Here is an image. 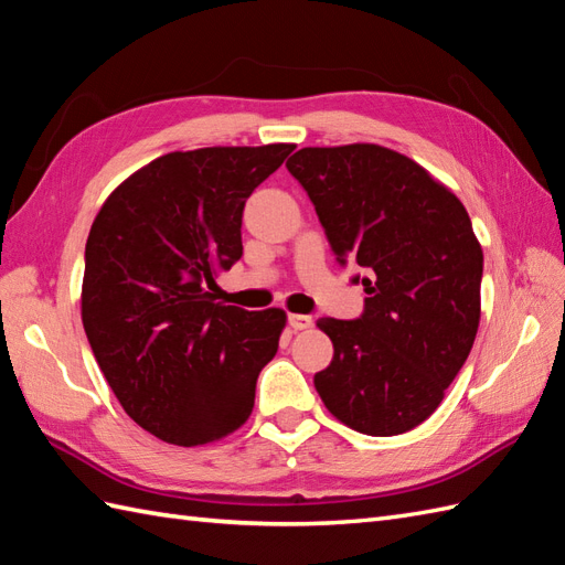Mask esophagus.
<instances>
[{"instance_id":"esophagus-1","label":"esophagus","mask_w":565,"mask_h":565,"mask_svg":"<svg viewBox=\"0 0 565 565\" xmlns=\"http://www.w3.org/2000/svg\"><path fill=\"white\" fill-rule=\"evenodd\" d=\"M288 324H291L294 331H302L312 327V317L310 315H288Z\"/></svg>"}]
</instances>
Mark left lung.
Wrapping results in <instances>:
<instances>
[{"label":"left lung","instance_id":"8db88e82","mask_svg":"<svg viewBox=\"0 0 565 565\" xmlns=\"http://www.w3.org/2000/svg\"><path fill=\"white\" fill-rule=\"evenodd\" d=\"M286 167L339 263L372 271L363 317L317 322L334 343L317 394L355 431H408L439 408L480 327L482 245L470 216L425 167L382 145L302 148Z\"/></svg>","mask_w":565,"mask_h":565}]
</instances>
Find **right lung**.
<instances>
[{"label": "right lung", "mask_w": 565, "mask_h": 565, "mask_svg": "<svg viewBox=\"0 0 565 565\" xmlns=\"http://www.w3.org/2000/svg\"><path fill=\"white\" fill-rule=\"evenodd\" d=\"M169 152L114 188L85 243L81 317L126 415L157 439L228 437L255 406L286 312L214 300V277L241 259L245 200L294 152Z\"/></svg>", "instance_id": "obj_1"}]
</instances>
